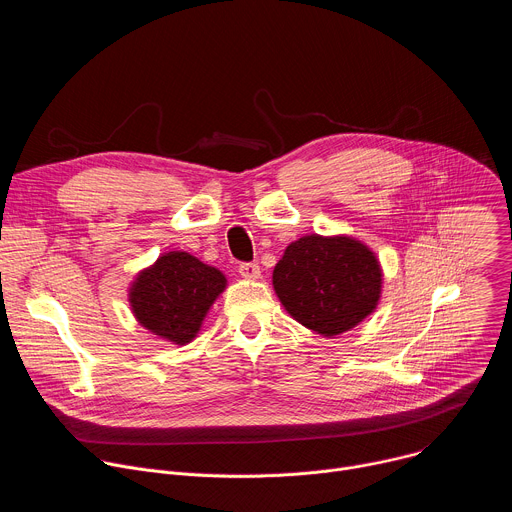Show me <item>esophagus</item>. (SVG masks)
Returning <instances> with one entry per match:
<instances>
[{
    "label": "esophagus",
    "mask_w": 512,
    "mask_h": 512,
    "mask_svg": "<svg viewBox=\"0 0 512 512\" xmlns=\"http://www.w3.org/2000/svg\"><path fill=\"white\" fill-rule=\"evenodd\" d=\"M239 273H241L245 279H259V275H261L257 263H241V265H239Z\"/></svg>",
    "instance_id": "obj_1"
}]
</instances>
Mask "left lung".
<instances>
[{"label": "left lung", "mask_w": 512, "mask_h": 512, "mask_svg": "<svg viewBox=\"0 0 512 512\" xmlns=\"http://www.w3.org/2000/svg\"><path fill=\"white\" fill-rule=\"evenodd\" d=\"M273 287L300 324L336 336L377 308L381 267L369 247L350 237L310 235L285 249L273 269Z\"/></svg>", "instance_id": "8db88e82"}]
</instances>
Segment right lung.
Returning <instances> with one entry per match:
<instances>
[{"label": "right lung", "instance_id": "add662e5", "mask_svg": "<svg viewBox=\"0 0 512 512\" xmlns=\"http://www.w3.org/2000/svg\"><path fill=\"white\" fill-rule=\"evenodd\" d=\"M225 285L227 279L218 269L172 251L137 277L129 298L141 326L174 344H186Z\"/></svg>", "mask_w": 512, "mask_h": 512}]
</instances>
